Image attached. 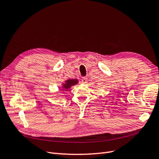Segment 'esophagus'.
<instances>
[{
	"instance_id": "1",
	"label": "esophagus",
	"mask_w": 159,
	"mask_h": 159,
	"mask_svg": "<svg viewBox=\"0 0 159 159\" xmlns=\"http://www.w3.org/2000/svg\"><path fill=\"white\" fill-rule=\"evenodd\" d=\"M87 81H88V79L86 77H84V78L82 79L81 83H83V84H85L87 83Z\"/></svg>"
}]
</instances>
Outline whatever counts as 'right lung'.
Masks as SVG:
<instances>
[{"mask_svg":"<svg viewBox=\"0 0 159 159\" xmlns=\"http://www.w3.org/2000/svg\"><path fill=\"white\" fill-rule=\"evenodd\" d=\"M78 82L79 81L77 79H69V80H66L65 83H63V86H62L63 90L65 91V90H68L71 86L77 84Z\"/></svg>","mask_w":159,"mask_h":159,"instance_id":"obj_1","label":"right lung"}]
</instances>
